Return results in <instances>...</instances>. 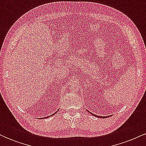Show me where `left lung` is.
<instances>
[{"instance_id":"1","label":"left lung","mask_w":146,"mask_h":146,"mask_svg":"<svg viewBox=\"0 0 146 146\" xmlns=\"http://www.w3.org/2000/svg\"><path fill=\"white\" fill-rule=\"evenodd\" d=\"M89 113H90V112H89ZM90 114H92V115H94V116H95V117H99V118H100V117H102V118H104V117H101V116H98V115H94V114H93V113H90ZM107 117H109V116H107Z\"/></svg>"}]
</instances>
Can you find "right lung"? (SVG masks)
I'll return each mask as SVG.
<instances>
[{
  "label": "right lung",
  "mask_w": 146,
  "mask_h": 146,
  "mask_svg": "<svg viewBox=\"0 0 146 146\" xmlns=\"http://www.w3.org/2000/svg\"><path fill=\"white\" fill-rule=\"evenodd\" d=\"M58 111H57V112H58ZM57 112H56V113H55L54 114H53V115H51V116H53V115H55V114H56V113H57ZM47 117H48H48H43V118H44H44H47Z\"/></svg>",
  "instance_id": "1"
}]
</instances>
